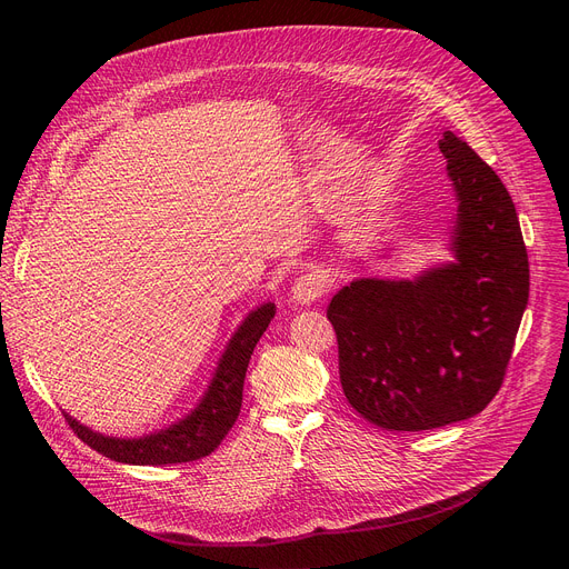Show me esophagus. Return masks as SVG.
<instances>
[{"instance_id": "1", "label": "esophagus", "mask_w": 569, "mask_h": 569, "mask_svg": "<svg viewBox=\"0 0 569 569\" xmlns=\"http://www.w3.org/2000/svg\"><path fill=\"white\" fill-rule=\"evenodd\" d=\"M323 292H327V283H323V279L315 272H308V274H301L295 279L290 297L295 303L303 306V303L317 301L319 297H323Z\"/></svg>"}]
</instances>
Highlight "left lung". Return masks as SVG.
<instances>
[{"label":"left lung","mask_w":569,"mask_h":569,"mask_svg":"<svg viewBox=\"0 0 569 569\" xmlns=\"http://www.w3.org/2000/svg\"><path fill=\"white\" fill-rule=\"evenodd\" d=\"M457 193L455 263L415 281L356 279L329 303L351 408L385 430L421 432L479 415L500 391L529 301L516 204L450 130L439 139Z\"/></svg>","instance_id":"obj_1"}]
</instances>
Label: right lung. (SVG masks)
<instances>
[{
	"instance_id": "1",
	"label": "right lung",
	"mask_w": 569,
	"mask_h": 569,
	"mask_svg": "<svg viewBox=\"0 0 569 569\" xmlns=\"http://www.w3.org/2000/svg\"><path fill=\"white\" fill-rule=\"evenodd\" d=\"M274 303H263L252 310L240 323L229 340L216 376L198 402V408L176 426L146 435L141 439H117L92 432L80 426L76 419L64 415L73 435L86 441L90 448L121 463L134 466H161V463H184L211 455L227 437L240 415L242 382L252 358V351L266 333L270 319L274 317Z\"/></svg>"
}]
</instances>
